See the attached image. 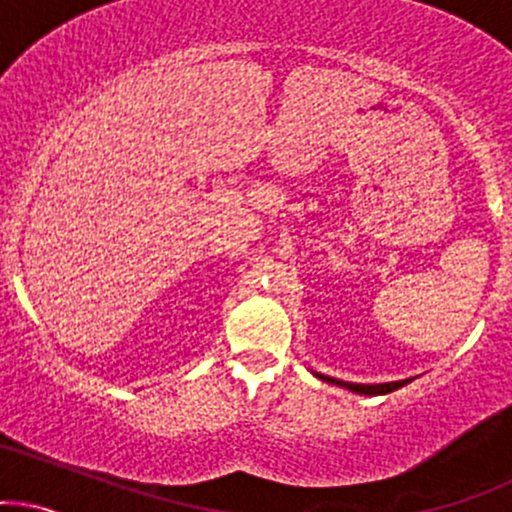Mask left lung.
I'll use <instances>...</instances> for the list:
<instances>
[{
	"mask_svg": "<svg viewBox=\"0 0 512 512\" xmlns=\"http://www.w3.org/2000/svg\"><path fill=\"white\" fill-rule=\"evenodd\" d=\"M316 376H318V379L328 381V384L342 386V389H350L355 393H364V396H381V393H391V391L401 389V386L411 384V379L389 381V384H350V381H340V379H333V376H325V374H316Z\"/></svg>",
	"mask_w": 512,
	"mask_h": 512,
	"instance_id": "8db88e82",
	"label": "left lung"
}]
</instances>
